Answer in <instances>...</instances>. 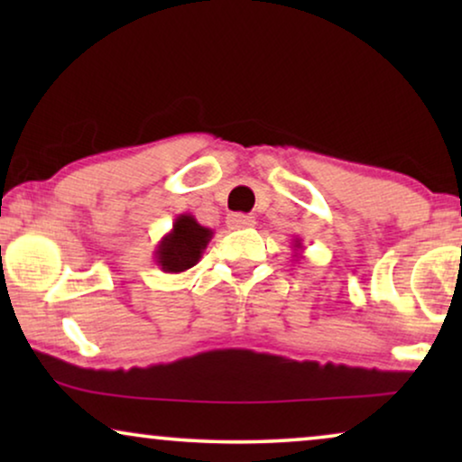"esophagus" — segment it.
I'll list each match as a JSON object with an SVG mask.
<instances>
[{
    "instance_id": "obj_1",
    "label": "esophagus",
    "mask_w": 462,
    "mask_h": 462,
    "mask_svg": "<svg viewBox=\"0 0 462 462\" xmlns=\"http://www.w3.org/2000/svg\"><path fill=\"white\" fill-rule=\"evenodd\" d=\"M226 225H229V229H250V226L256 225V220L254 217H248V214H229Z\"/></svg>"
}]
</instances>
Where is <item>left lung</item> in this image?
Segmentation results:
<instances>
[{
	"label": "left lung",
	"mask_w": 462,
	"mask_h": 462,
	"mask_svg": "<svg viewBox=\"0 0 462 462\" xmlns=\"http://www.w3.org/2000/svg\"><path fill=\"white\" fill-rule=\"evenodd\" d=\"M292 244H294V250H296V252H294V256H296V258H299V256H300V252H299V250H305V248H302V242H300V239H299V237H296Z\"/></svg>",
	"instance_id": "obj_1"
}]
</instances>
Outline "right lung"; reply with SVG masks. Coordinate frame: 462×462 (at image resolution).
Masks as SVG:
<instances>
[{"mask_svg":"<svg viewBox=\"0 0 462 462\" xmlns=\"http://www.w3.org/2000/svg\"><path fill=\"white\" fill-rule=\"evenodd\" d=\"M212 236V229L199 225L193 214H179L172 229L155 245V264L163 273H182L195 267Z\"/></svg>","mask_w":462,"mask_h":462,"instance_id":"add662e5","label":"right lung"}]
</instances>
